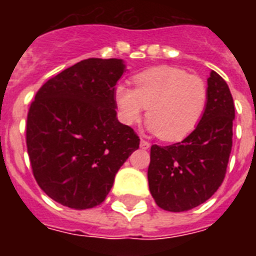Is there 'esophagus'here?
<instances>
[{
	"mask_svg": "<svg viewBox=\"0 0 256 256\" xmlns=\"http://www.w3.org/2000/svg\"><path fill=\"white\" fill-rule=\"evenodd\" d=\"M140 148H150V144H148V140H140Z\"/></svg>",
	"mask_w": 256,
	"mask_h": 256,
	"instance_id": "1",
	"label": "esophagus"
}]
</instances>
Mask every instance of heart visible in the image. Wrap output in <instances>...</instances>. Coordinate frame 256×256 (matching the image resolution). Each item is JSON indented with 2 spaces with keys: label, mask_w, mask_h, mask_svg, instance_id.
<instances>
[{
  "label": "heart",
  "mask_w": 256,
  "mask_h": 256,
  "mask_svg": "<svg viewBox=\"0 0 256 256\" xmlns=\"http://www.w3.org/2000/svg\"><path fill=\"white\" fill-rule=\"evenodd\" d=\"M134 90L114 88L120 120L136 124L148 108V128L168 142L180 140L198 128L208 104V88L202 78L175 66H156L132 78Z\"/></svg>",
  "instance_id": "heart-1"
}]
</instances>
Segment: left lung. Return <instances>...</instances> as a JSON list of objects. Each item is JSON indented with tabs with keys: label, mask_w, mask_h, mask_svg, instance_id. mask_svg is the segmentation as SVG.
<instances>
[{
	"label": "left lung",
	"mask_w": 256,
	"mask_h": 256,
	"mask_svg": "<svg viewBox=\"0 0 256 256\" xmlns=\"http://www.w3.org/2000/svg\"><path fill=\"white\" fill-rule=\"evenodd\" d=\"M208 104L198 128L179 144H152L148 178L160 208L182 212L212 196L226 176L235 108L226 81L214 70L207 80Z\"/></svg>",
	"instance_id": "left-lung-1"
}]
</instances>
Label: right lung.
<instances>
[{"label":"right lung","instance_id":"add662e5","mask_svg":"<svg viewBox=\"0 0 256 256\" xmlns=\"http://www.w3.org/2000/svg\"><path fill=\"white\" fill-rule=\"evenodd\" d=\"M122 60L88 58L46 81L30 104L26 148L38 186L56 202L85 210L104 202L140 136L116 120Z\"/></svg>","mask_w":256,"mask_h":256}]
</instances>
